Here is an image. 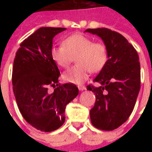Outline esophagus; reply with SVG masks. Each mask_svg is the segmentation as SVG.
Returning a JSON list of instances; mask_svg holds the SVG:
<instances>
[{
    "label": "esophagus",
    "mask_w": 152,
    "mask_h": 152,
    "mask_svg": "<svg viewBox=\"0 0 152 152\" xmlns=\"http://www.w3.org/2000/svg\"><path fill=\"white\" fill-rule=\"evenodd\" d=\"M78 88H79V90H80V91L86 90V87H85V86H83V85L78 86Z\"/></svg>",
    "instance_id": "obj_1"
}]
</instances>
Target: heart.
Here are the masks:
<instances>
[{"mask_svg":"<svg viewBox=\"0 0 152 152\" xmlns=\"http://www.w3.org/2000/svg\"><path fill=\"white\" fill-rule=\"evenodd\" d=\"M52 60L61 68H67L76 59L77 64L63 74L69 83L80 84L88 78V73L99 72L109 60L108 47L102 42H94L81 34H72L62 42V46L50 50Z\"/></svg>","mask_w":152,"mask_h":152,"instance_id":"b5f03b06","label":"heart"}]
</instances>
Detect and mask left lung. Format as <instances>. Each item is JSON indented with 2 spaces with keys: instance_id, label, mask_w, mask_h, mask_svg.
Returning <instances> with one entry per match:
<instances>
[{
  "instance_id": "obj_1",
  "label": "left lung",
  "mask_w": 152,
  "mask_h": 152,
  "mask_svg": "<svg viewBox=\"0 0 152 152\" xmlns=\"http://www.w3.org/2000/svg\"><path fill=\"white\" fill-rule=\"evenodd\" d=\"M97 34L108 47L109 60L88 90L95 93V106L90 110L91 121L104 131L116 129L125 122L134 109L140 88V64L136 49L125 37L108 28L87 29Z\"/></svg>"
}]
</instances>
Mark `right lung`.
Listing matches in <instances>:
<instances>
[{
	"mask_svg": "<svg viewBox=\"0 0 152 152\" xmlns=\"http://www.w3.org/2000/svg\"><path fill=\"white\" fill-rule=\"evenodd\" d=\"M64 27H41L24 39L13 62L12 85L23 118L42 132H52L65 120V106L78 95L71 83H58L60 71L50 57L53 37ZM49 86L55 87L53 93Z\"/></svg>",
	"mask_w": 152,
	"mask_h": 152,
	"instance_id": "right-lung-1",
	"label": "right lung"
}]
</instances>
